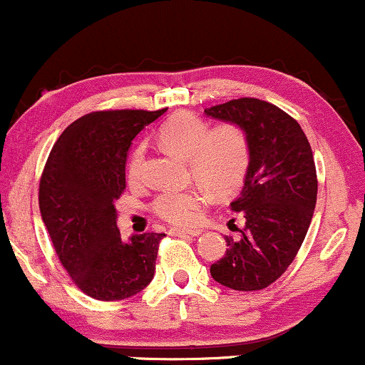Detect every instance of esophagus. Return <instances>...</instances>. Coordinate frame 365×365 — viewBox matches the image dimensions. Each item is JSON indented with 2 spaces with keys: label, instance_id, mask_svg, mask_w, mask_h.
Returning <instances> with one entry per match:
<instances>
[{
  "label": "esophagus",
  "instance_id": "1",
  "mask_svg": "<svg viewBox=\"0 0 365 365\" xmlns=\"http://www.w3.org/2000/svg\"><path fill=\"white\" fill-rule=\"evenodd\" d=\"M171 235L175 237H199L202 233V230H183V228H173L171 230Z\"/></svg>",
  "mask_w": 365,
  "mask_h": 365
}]
</instances>
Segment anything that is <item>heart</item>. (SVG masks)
Returning a JSON list of instances; mask_svg holds the SVG:
<instances>
[{
  "label": "heart",
  "instance_id": "obj_1",
  "mask_svg": "<svg viewBox=\"0 0 365 365\" xmlns=\"http://www.w3.org/2000/svg\"><path fill=\"white\" fill-rule=\"evenodd\" d=\"M158 142L168 153L187 159L190 173L220 195L238 190L249 171V137L237 123L226 121L209 130L206 121L192 113H177L159 127ZM144 161L145 149L137 145L127 166L130 182H139ZM204 185L163 192L153 204L154 215L175 226L197 223L211 200Z\"/></svg>",
  "mask_w": 365,
  "mask_h": 365
}]
</instances>
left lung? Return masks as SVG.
<instances>
[{
    "instance_id": "obj_1",
    "label": "left lung",
    "mask_w": 365,
    "mask_h": 365,
    "mask_svg": "<svg viewBox=\"0 0 365 365\" xmlns=\"http://www.w3.org/2000/svg\"><path fill=\"white\" fill-rule=\"evenodd\" d=\"M204 113L240 125L250 144L244 188L230 204L245 225L235 240L225 238L228 249L211 276L232 290H262L293 262L311 225L317 199L311 144L297 120L261 99H232Z\"/></svg>"
}]
</instances>
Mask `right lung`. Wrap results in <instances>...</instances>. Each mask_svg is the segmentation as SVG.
Here are the masks:
<instances>
[{
    "label": "right lung",
    "instance_id": "add662e5",
    "mask_svg": "<svg viewBox=\"0 0 365 365\" xmlns=\"http://www.w3.org/2000/svg\"><path fill=\"white\" fill-rule=\"evenodd\" d=\"M165 110L94 111L54 142L39 183V209L58 259L92 299L113 302L144 290L165 233L121 240L115 200L125 190L130 144Z\"/></svg>",
    "mask_w": 365,
    "mask_h": 365
}]
</instances>
